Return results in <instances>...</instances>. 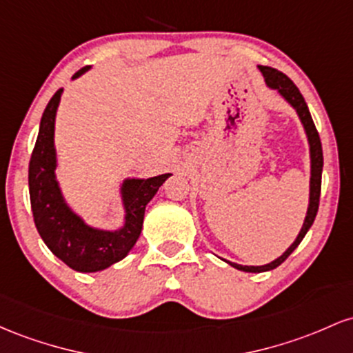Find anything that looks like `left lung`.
Returning a JSON list of instances; mask_svg holds the SVG:
<instances>
[{"instance_id":"left-lung-1","label":"left lung","mask_w":353,"mask_h":353,"mask_svg":"<svg viewBox=\"0 0 353 353\" xmlns=\"http://www.w3.org/2000/svg\"><path fill=\"white\" fill-rule=\"evenodd\" d=\"M260 71H262L265 83H267L268 88L276 90L280 94L290 103L295 108L296 114H299L300 121H302L305 133H307L308 145H310V200H308V210L307 216L303 220V227L300 230L299 236H296L294 243L283 252V255H280L279 259L273 260V262L267 265H260V267H248V265H239L225 260L228 265H232L233 268L241 272H252V273H260V272H268L276 268L279 265H282L285 260L290 256V253L295 250L300 245V241L303 240V236L307 235V232L310 230L312 225H314V220L316 216V212H319V201H320V188H322V168H323V153H322V143H320L319 132H316L314 120H312L310 112H308V106L305 103L302 93H300L299 88L294 85V81L283 74L282 71L270 68V66H259Z\"/></svg>"}]
</instances>
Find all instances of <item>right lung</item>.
Wrapping results in <instances>:
<instances>
[{
    "mask_svg": "<svg viewBox=\"0 0 353 353\" xmlns=\"http://www.w3.org/2000/svg\"><path fill=\"white\" fill-rule=\"evenodd\" d=\"M90 66L73 74L81 77ZM63 88L53 94L39 123V132L31 153L28 185L34 225L46 247L61 262L77 272L91 273L112 267L123 260L141 233L145 208L158 188L172 173L153 178H126L121 185L125 225L118 230L90 227L66 205L57 180V150H54V118Z\"/></svg>",
    "mask_w": 353,
    "mask_h": 353,
    "instance_id": "1",
    "label": "right lung"
}]
</instances>
